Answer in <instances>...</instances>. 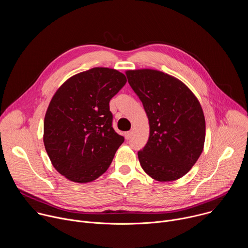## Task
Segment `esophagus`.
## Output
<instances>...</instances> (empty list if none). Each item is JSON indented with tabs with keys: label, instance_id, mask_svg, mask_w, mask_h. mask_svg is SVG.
Instances as JSON below:
<instances>
[{
	"label": "esophagus",
	"instance_id": "34e87169",
	"mask_svg": "<svg viewBox=\"0 0 248 248\" xmlns=\"http://www.w3.org/2000/svg\"><path fill=\"white\" fill-rule=\"evenodd\" d=\"M124 137H125L126 140L130 139V137H131V131H126V132L124 133Z\"/></svg>",
	"mask_w": 248,
	"mask_h": 248
}]
</instances>
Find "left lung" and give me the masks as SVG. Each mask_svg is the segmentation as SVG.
Masks as SVG:
<instances>
[{
  "mask_svg": "<svg viewBox=\"0 0 248 248\" xmlns=\"http://www.w3.org/2000/svg\"><path fill=\"white\" fill-rule=\"evenodd\" d=\"M126 78L150 126L147 143L137 153L141 167L159 182L182 178L204 146L205 118L199 101L181 80L159 70H127Z\"/></svg>",
  "mask_w": 248,
  "mask_h": 248,
  "instance_id": "8db88e82",
  "label": "left lung"
}]
</instances>
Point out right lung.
<instances>
[{
    "label": "right lung",
    "instance_id": "add662e5",
    "mask_svg": "<svg viewBox=\"0 0 248 248\" xmlns=\"http://www.w3.org/2000/svg\"><path fill=\"white\" fill-rule=\"evenodd\" d=\"M126 78L94 67L68 78L53 96L44 120V145L54 168L69 181L89 183L110 167L124 141L113 128L110 100Z\"/></svg>",
    "mask_w": 248,
    "mask_h": 248
}]
</instances>
